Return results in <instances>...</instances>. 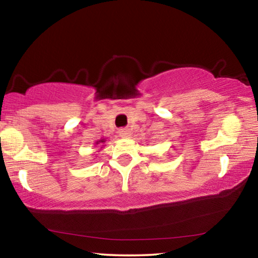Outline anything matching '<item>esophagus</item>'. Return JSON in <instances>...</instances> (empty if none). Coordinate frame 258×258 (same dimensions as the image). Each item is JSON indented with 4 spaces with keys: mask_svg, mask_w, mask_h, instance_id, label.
I'll return each instance as SVG.
<instances>
[{
    "mask_svg": "<svg viewBox=\"0 0 258 258\" xmlns=\"http://www.w3.org/2000/svg\"><path fill=\"white\" fill-rule=\"evenodd\" d=\"M130 134H131V132L128 130H126V128H123V130H119V135L121 138H128L130 137Z\"/></svg>",
    "mask_w": 258,
    "mask_h": 258,
    "instance_id": "1",
    "label": "esophagus"
}]
</instances>
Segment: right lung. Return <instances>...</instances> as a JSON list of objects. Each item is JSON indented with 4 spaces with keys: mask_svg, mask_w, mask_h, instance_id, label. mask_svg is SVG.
Listing matches in <instances>:
<instances>
[{
    "mask_svg": "<svg viewBox=\"0 0 258 258\" xmlns=\"http://www.w3.org/2000/svg\"><path fill=\"white\" fill-rule=\"evenodd\" d=\"M104 142H106V139H101V140H99V141L95 142V146L101 147V149H102V147H103V145H104Z\"/></svg>",
    "mask_w": 258,
    "mask_h": 258,
    "instance_id": "1",
    "label": "right lung"
}]
</instances>
